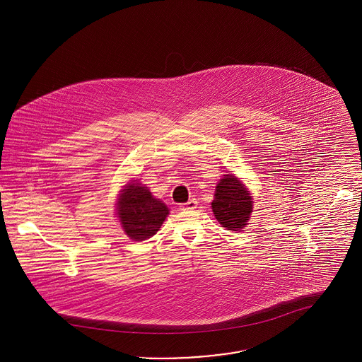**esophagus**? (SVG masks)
Wrapping results in <instances>:
<instances>
[{
    "label": "esophagus",
    "mask_w": 362,
    "mask_h": 362,
    "mask_svg": "<svg viewBox=\"0 0 362 362\" xmlns=\"http://www.w3.org/2000/svg\"><path fill=\"white\" fill-rule=\"evenodd\" d=\"M197 201L195 199H189V202H186V204H182L180 206H179V209L180 210H194L195 207H197Z\"/></svg>",
    "instance_id": "obj_1"
}]
</instances>
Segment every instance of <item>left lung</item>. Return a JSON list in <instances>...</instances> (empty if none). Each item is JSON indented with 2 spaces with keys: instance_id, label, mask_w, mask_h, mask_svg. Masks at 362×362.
Masks as SVG:
<instances>
[{
  "instance_id": "8db88e82",
  "label": "left lung",
  "mask_w": 362,
  "mask_h": 362,
  "mask_svg": "<svg viewBox=\"0 0 362 362\" xmlns=\"http://www.w3.org/2000/svg\"><path fill=\"white\" fill-rule=\"evenodd\" d=\"M211 209L216 220L224 228L240 232L252 213V197L233 173H226L216 187Z\"/></svg>"
}]
</instances>
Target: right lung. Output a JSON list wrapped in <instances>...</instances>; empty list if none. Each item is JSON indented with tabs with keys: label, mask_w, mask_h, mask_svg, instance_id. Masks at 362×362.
<instances>
[{
	"label": "right lung",
	"mask_w": 362,
	"mask_h": 362,
	"mask_svg": "<svg viewBox=\"0 0 362 362\" xmlns=\"http://www.w3.org/2000/svg\"><path fill=\"white\" fill-rule=\"evenodd\" d=\"M117 214L126 235L132 240L142 241L157 233L170 210L148 187L134 180L121 189Z\"/></svg>",
	"instance_id": "obj_1"
}]
</instances>
